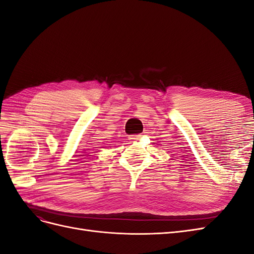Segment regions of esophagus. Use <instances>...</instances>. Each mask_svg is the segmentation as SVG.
Listing matches in <instances>:
<instances>
[{
    "label": "esophagus",
    "mask_w": 254,
    "mask_h": 254,
    "mask_svg": "<svg viewBox=\"0 0 254 254\" xmlns=\"http://www.w3.org/2000/svg\"><path fill=\"white\" fill-rule=\"evenodd\" d=\"M141 136H142L141 134H132V135H130V136H129V139L134 141V140H139Z\"/></svg>",
    "instance_id": "esophagus-1"
}]
</instances>
